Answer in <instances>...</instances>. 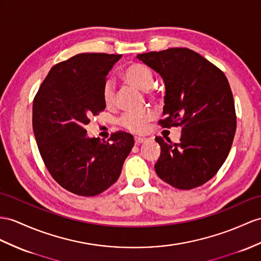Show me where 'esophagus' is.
<instances>
[{
    "label": "esophagus",
    "mask_w": 261,
    "mask_h": 261,
    "mask_svg": "<svg viewBox=\"0 0 261 261\" xmlns=\"http://www.w3.org/2000/svg\"><path fill=\"white\" fill-rule=\"evenodd\" d=\"M134 141H135V144L136 145H139V144H142L144 141H145V138H143V137H135L134 138Z\"/></svg>",
    "instance_id": "esophagus-1"
}]
</instances>
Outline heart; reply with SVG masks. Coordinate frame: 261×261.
<instances>
[{
  "label": "heart",
  "instance_id": "obj_1",
  "mask_svg": "<svg viewBox=\"0 0 261 261\" xmlns=\"http://www.w3.org/2000/svg\"><path fill=\"white\" fill-rule=\"evenodd\" d=\"M123 75L127 83L141 91H148L155 81L154 72L143 63H132L124 69ZM103 100L106 106H113L115 104V87L111 81H107L104 84ZM151 117L152 114L148 111L126 113L120 117L119 124L130 132L142 133L145 130Z\"/></svg>",
  "mask_w": 261,
  "mask_h": 261
}]
</instances>
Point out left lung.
Here are the masks:
<instances>
[{
    "mask_svg": "<svg viewBox=\"0 0 261 261\" xmlns=\"http://www.w3.org/2000/svg\"><path fill=\"white\" fill-rule=\"evenodd\" d=\"M165 83L163 127L180 126L179 143L157 136L158 177L178 189L204 185L229 154L236 133V111L222 71L186 47L138 54Z\"/></svg>",
    "mask_w": 261,
    "mask_h": 261,
    "instance_id": "8db88e82",
    "label": "left lung"
}]
</instances>
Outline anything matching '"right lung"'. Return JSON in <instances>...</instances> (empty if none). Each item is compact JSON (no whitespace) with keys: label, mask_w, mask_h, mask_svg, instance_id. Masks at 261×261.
Wrapping results in <instances>:
<instances>
[{"label":"right lung","mask_w":261,"mask_h":261,"mask_svg":"<svg viewBox=\"0 0 261 261\" xmlns=\"http://www.w3.org/2000/svg\"><path fill=\"white\" fill-rule=\"evenodd\" d=\"M120 54L82 53L50 68L33 100V130L42 160L60 186L93 197L122 171L134 138L113 133L107 141L86 136L85 125L105 110L106 76Z\"/></svg>","instance_id":"1"}]
</instances>
